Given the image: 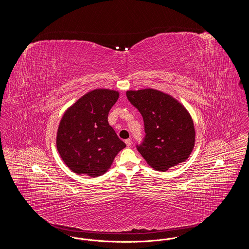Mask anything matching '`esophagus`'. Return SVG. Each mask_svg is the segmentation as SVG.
<instances>
[{"label":"esophagus","instance_id":"1","mask_svg":"<svg viewBox=\"0 0 249 249\" xmlns=\"http://www.w3.org/2000/svg\"><path fill=\"white\" fill-rule=\"evenodd\" d=\"M125 142H126L127 146H130V145H131V140H130V139H127V140H125Z\"/></svg>","mask_w":249,"mask_h":249}]
</instances>
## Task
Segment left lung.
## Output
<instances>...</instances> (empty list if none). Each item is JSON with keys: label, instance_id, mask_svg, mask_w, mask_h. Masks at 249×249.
<instances>
[{"label": "left lung", "instance_id": "left-lung-1", "mask_svg": "<svg viewBox=\"0 0 249 249\" xmlns=\"http://www.w3.org/2000/svg\"><path fill=\"white\" fill-rule=\"evenodd\" d=\"M131 105L142 115L145 136L137 150L160 172L187 160L195 144L190 113L171 95L154 89L128 90Z\"/></svg>", "mask_w": 249, "mask_h": 249}]
</instances>
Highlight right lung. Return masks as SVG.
Segmentation results:
<instances>
[{
    "label": "right lung",
    "mask_w": 249,
    "mask_h": 249,
    "mask_svg": "<svg viewBox=\"0 0 249 249\" xmlns=\"http://www.w3.org/2000/svg\"><path fill=\"white\" fill-rule=\"evenodd\" d=\"M119 97L117 90L97 89L83 95L62 116L56 144L60 158L73 173L102 176L126 146L107 119Z\"/></svg>",
    "instance_id": "add662e5"
}]
</instances>
